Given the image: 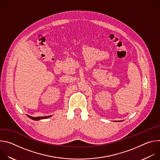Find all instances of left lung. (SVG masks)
<instances>
[{"instance_id": "8db88e82", "label": "left lung", "mask_w": 160, "mask_h": 160, "mask_svg": "<svg viewBox=\"0 0 160 160\" xmlns=\"http://www.w3.org/2000/svg\"><path fill=\"white\" fill-rule=\"evenodd\" d=\"M115 122H122V121H115Z\"/></svg>"}]
</instances>
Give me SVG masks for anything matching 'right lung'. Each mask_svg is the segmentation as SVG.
I'll return each mask as SVG.
<instances>
[{
  "label": "right lung",
  "instance_id": "1",
  "mask_svg": "<svg viewBox=\"0 0 160 160\" xmlns=\"http://www.w3.org/2000/svg\"><path fill=\"white\" fill-rule=\"evenodd\" d=\"M30 118L33 120H42V119H46L48 118L49 117H51V116H48V117H33L29 115H27Z\"/></svg>",
  "mask_w": 160,
  "mask_h": 160
}]
</instances>
